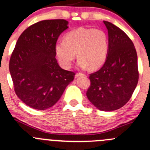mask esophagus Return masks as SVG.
<instances>
[{
  "label": "esophagus",
  "instance_id": "esophagus-1",
  "mask_svg": "<svg viewBox=\"0 0 150 150\" xmlns=\"http://www.w3.org/2000/svg\"><path fill=\"white\" fill-rule=\"evenodd\" d=\"M84 76V74H79H79H76V75H75V78L76 79V78H79V76Z\"/></svg>",
  "mask_w": 150,
  "mask_h": 150
}]
</instances>
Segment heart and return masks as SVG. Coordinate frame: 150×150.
Instances as JSON below:
<instances>
[{
    "instance_id": "1",
    "label": "heart",
    "mask_w": 150,
    "mask_h": 150,
    "mask_svg": "<svg viewBox=\"0 0 150 150\" xmlns=\"http://www.w3.org/2000/svg\"><path fill=\"white\" fill-rule=\"evenodd\" d=\"M108 39L102 30L79 28L70 31L64 40L57 42L55 51L60 65L68 68L77 56L78 66L95 70L106 61L108 54Z\"/></svg>"
}]
</instances>
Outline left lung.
<instances>
[{"label":"left lung","instance_id":"obj_1","mask_svg":"<svg viewBox=\"0 0 150 150\" xmlns=\"http://www.w3.org/2000/svg\"><path fill=\"white\" fill-rule=\"evenodd\" d=\"M108 32V54L103 66L89 76L87 97L96 108L112 111L126 105L138 81V57L133 42L114 24L104 21Z\"/></svg>","mask_w":150,"mask_h":150}]
</instances>
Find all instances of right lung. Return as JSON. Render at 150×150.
<instances>
[{"mask_svg": "<svg viewBox=\"0 0 150 150\" xmlns=\"http://www.w3.org/2000/svg\"><path fill=\"white\" fill-rule=\"evenodd\" d=\"M68 28L65 20H45L27 28L18 38L9 61V72L20 99L36 110L54 105L75 74L60 68L55 45Z\"/></svg>", "mask_w": 150, "mask_h": 150, "instance_id": "obj_1", "label": "right lung"}]
</instances>
